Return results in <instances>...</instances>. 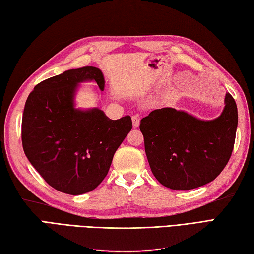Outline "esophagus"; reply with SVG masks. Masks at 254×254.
I'll return each instance as SVG.
<instances>
[{"instance_id": "esophagus-1", "label": "esophagus", "mask_w": 254, "mask_h": 254, "mask_svg": "<svg viewBox=\"0 0 254 254\" xmlns=\"http://www.w3.org/2000/svg\"><path fill=\"white\" fill-rule=\"evenodd\" d=\"M132 122H133V127L134 128H137L139 127V123H140L138 116H136V115L132 116Z\"/></svg>"}]
</instances>
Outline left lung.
I'll use <instances>...</instances> for the list:
<instances>
[{"mask_svg": "<svg viewBox=\"0 0 254 254\" xmlns=\"http://www.w3.org/2000/svg\"><path fill=\"white\" fill-rule=\"evenodd\" d=\"M237 125V106L229 93L222 115L211 121L174 108L151 111L140 120L139 129L152 174L175 190L208 184L232 156Z\"/></svg>", "mask_w": 254, "mask_h": 254, "instance_id": "8db88e82", "label": "left lung"}]
</instances>
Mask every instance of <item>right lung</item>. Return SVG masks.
<instances>
[{
    "mask_svg": "<svg viewBox=\"0 0 254 254\" xmlns=\"http://www.w3.org/2000/svg\"><path fill=\"white\" fill-rule=\"evenodd\" d=\"M87 80L104 90L102 71L91 66L40 82L29 94L22 115L21 140L28 160L47 184L69 194L95 190L132 129L129 116L110 120L97 108L73 107L76 85Z\"/></svg>",
    "mask_w": 254,
    "mask_h": 254,
    "instance_id": "1",
    "label": "right lung"
}]
</instances>
